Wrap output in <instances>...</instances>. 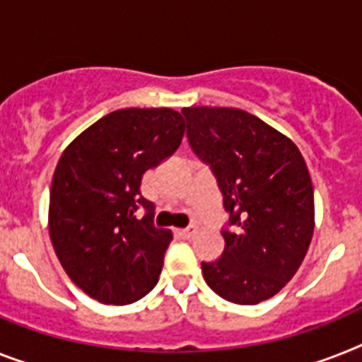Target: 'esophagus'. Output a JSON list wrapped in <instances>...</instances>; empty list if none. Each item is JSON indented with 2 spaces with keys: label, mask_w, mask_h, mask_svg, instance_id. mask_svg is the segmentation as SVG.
<instances>
[{
  "label": "esophagus",
  "mask_w": 362,
  "mask_h": 362,
  "mask_svg": "<svg viewBox=\"0 0 362 362\" xmlns=\"http://www.w3.org/2000/svg\"><path fill=\"white\" fill-rule=\"evenodd\" d=\"M177 235L181 238H185V240H188V238H192L194 235H196V229L194 228H185V229H177Z\"/></svg>",
  "instance_id": "1"
}]
</instances>
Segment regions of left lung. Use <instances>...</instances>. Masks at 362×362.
Returning <instances> with one entry per match:
<instances>
[{
  "mask_svg": "<svg viewBox=\"0 0 362 362\" xmlns=\"http://www.w3.org/2000/svg\"><path fill=\"white\" fill-rule=\"evenodd\" d=\"M188 142L211 164L235 229L223 255L202 262L223 300L255 305L276 296L305 259L315 231V192L305 159L286 134L233 107H185Z\"/></svg>",
  "mask_w": 362,
  "mask_h": 362,
  "instance_id": "obj_1",
  "label": "left lung"
}]
</instances>
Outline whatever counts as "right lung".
I'll return each mask as SVG.
<instances>
[{"instance_id":"obj_1","label":"right lung","mask_w":362,"mask_h":362,"mask_svg":"<svg viewBox=\"0 0 362 362\" xmlns=\"http://www.w3.org/2000/svg\"><path fill=\"white\" fill-rule=\"evenodd\" d=\"M185 127L174 109L131 107L94 122L62 151L49 194V237L68 277L101 303H133L159 281L174 235L155 228V205L140 185L146 170L179 148ZM142 206L148 213L139 221Z\"/></svg>"}]
</instances>
